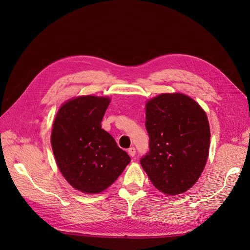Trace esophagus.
Instances as JSON below:
<instances>
[{
    "mask_svg": "<svg viewBox=\"0 0 250 250\" xmlns=\"http://www.w3.org/2000/svg\"><path fill=\"white\" fill-rule=\"evenodd\" d=\"M127 152H128V154H129L131 157H133V156L135 155V148H134V147H130L129 149L127 150Z\"/></svg>",
    "mask_w": 250,
    "mask_h": 250,
    "instance_id": "1",
    "label": "esophagus"
}]
</instances>
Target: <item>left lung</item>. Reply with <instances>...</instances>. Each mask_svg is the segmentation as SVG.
I'll return each instance as SVG.
<instances>
[{
    "instance_id": "left-lung-1",
    "label": "left lung",
    "mask_w": 250,
    "mask_h": 250,
    "mask_svg": "<svg viewBox=\"0 0 250 250\" xmlns=\"http://www.w3.org/2000/svg\"><path fill=\"white\" fill-rule=\"evenodd\" d=\"M149 151L140 163L151 183L167 195L181 194L200 177L210 131L206 112L184 94H162L146 104Z\"/></svg>"
}]
</instances>
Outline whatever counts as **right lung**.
<instances>
[{
  "label": "right lung",
  "instance_id": "right-lung-1",
  "mask_svg": "<svg viewBox=\"0 0 250 250\" xmlns=\"http://www.w3.org/2000/svg\"><path fill=\"white\" fill-rule=\"evenodd\" d=\"M110 100L82 96L64 103L57 112L51 135L60 172L73 188L95 194L107 188L130 163L101 122Z\"/></svg>",
  "mask_w": 250,
  "mask_h": 250
}]
</instances>
